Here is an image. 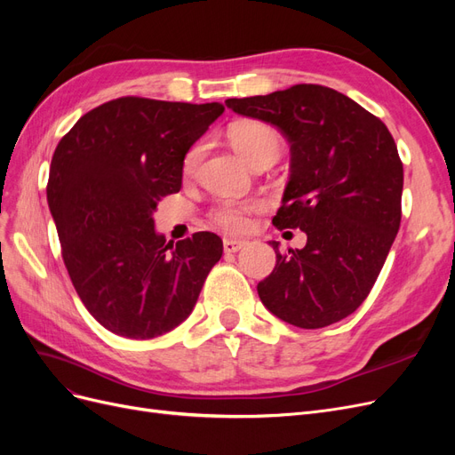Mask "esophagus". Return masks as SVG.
<instances>
[{
    "label": "esophagus",
    "mask_w": 455,
    "mask_h": 455,
    "mask_svg": "<svg viewBox=\"0 0 455 455\" xmlns=\"http://www.w3.org/2000/svg\"><path fill=\"white\" fill-rule=\"evenodd\" d=\"M244 244H246V241H243V239H224V251H226L228 254L237 252V251L243 249Z\"/></svg>",
    "instance_id": "34e87169"
}]
</instances>
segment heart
Masks as SVG:
<instances>
[{
    "instance_id": "obj_1",
    "label": "heart",
    "mask_w": 455,
    "mask_h": 455,
    "mask_svg": "<svg viewBox=\"0 0 455 455\" xmlns=\"http://www.w3.org/2000/svg\"><path fill=\"white\" fill-rule=\"evenodd\" d=\"M228 136L233 149L251 164H256L259 161H275L281 156V136L273 127L266 125V123L239 121L235 125H231ZM201 156V144H196L188 151L182 163V172L186 176L194 174ZM259 209L261 204L256 201H222L212 209L211 220L218 228L229 233H241L251 228V216Z\"/></svg>"
}]
</instances>
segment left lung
I'll return each mask as SVG.
<instances>
[{
    "mask_svg": "<svg viewBox=\"0 0 455 455\" xmlns=\"http://www.w3.org/2000/svg\"><path fill=\"white\" fill-rule=\"evenodd\" d=\"M239 116L277 127L291 144V178L273 226L306 231L258 283L275 316L298 328L346 319L374 286L401 226L404 171L383 121L330 87L301 84L228 99Z\"/></svg>",
    "mask_w": 455,
    "mask_h": 455,
    "instance_id": "1",
    "label": "left lung"
}]
</instances>
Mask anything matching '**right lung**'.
Listing matches in <instances>:
<instances>
[{
  "label": "right lung",
  "instance_id": "obj_1",
  "mask_svg": "<svg viewBox=\"0 0 455 455\" xmlns=\"http://www.w3.org/2000/svg\"><path fill=\"white\" fill-rule=\"evenodd\" d=\"M224 114L123 96L91 109L62 136L51 161L47 203L77 296L109 332L157 338L194 311L222 258L216 233L164 241L157 203L182 188L188 149Z\"/></svg>",
  "mask_w": 455,
  "mask_h": 455
}]
</instances>
